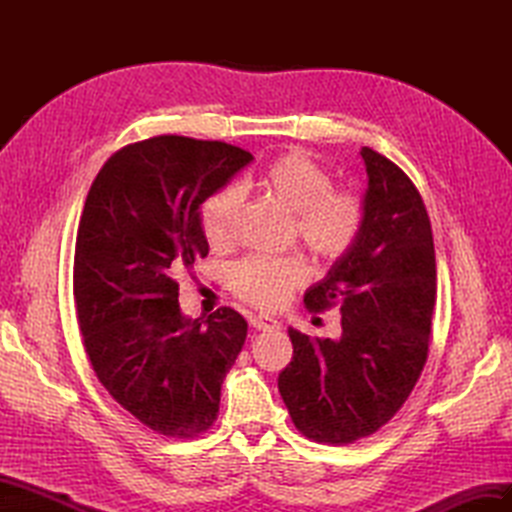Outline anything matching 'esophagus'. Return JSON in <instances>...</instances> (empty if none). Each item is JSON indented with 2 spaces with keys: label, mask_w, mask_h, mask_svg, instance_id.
<instances>
[{
  "label": "esophagus",
  "mask_w": 512,
  "mask_h": 512,
  "mask_svg": "<svg viewBox=\"0 0 512 512\" xmlns=\"http://www.w3.org/2000/svg\"><path fill=\"white\" fill-rule=\"evenodd\" d=\"M250 324L256 331H280V322L269 316H250Z\"/></svg>",
  "instance_id": "34e87169"
}]
</instances>
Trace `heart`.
Masks as SVG:
<instances>
[{
  "label": "heart",
  "mask_w": 512,
  "mask_h": 512,
  "mask_svg": "<svg viewBox=\"0 0 512 512\" xmlns=\"http://www.w3.org/2000/svg\"><path fill=\"white\" fill-rule=\"evenodd\" d=\"M258 188L292 213V235L322 262H339L361 241L367 205L352 190L335 188V179L320 162L301 149L273 158L256 179ZM243 192L228 185L205 200L200 228L215 250H226L237 239ZM309 280L303 256L256 254L232 269V290L260 309L282 307L294 288Z\"/></svg>",
  "instance_id": "heart-1"
}]
</instances>
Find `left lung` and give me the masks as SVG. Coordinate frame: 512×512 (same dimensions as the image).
Masks as SVG:
<instances>
[{"label": "left lung", "instance_id": "1", "mask_svg": "<svg viewBox=\"0 0 512 512\" xmlns=\"http://www.w3.org/2000/svg\"><path fill=\"white\" fill-rule=\"evenodd\" d=\"M367 224L354 250L305 292L309 312L339 305L342 337L288 329L292 361L277 378L294 427L324 444L376 433L406 404L427 363L436 252L410 177L363 147Z\"/></svg>", "mask_w": 512, "mask_h": 512}]
</instances>
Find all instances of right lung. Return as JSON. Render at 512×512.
I'll list each match as a JSON object with an SVG mask.
<instances>
[{
	"instance_id": "1",
	"label": "right lung",
	"mask_w": 512,
	"mask_h": 512,
	"mask_svg": "<svg viewBox=\"0 0 512 512\" xmlns=\"http://www.w3.org/2000/svg\"><path fill=\"white\" fill-rule=\"evenodd\" d=\"M252 160L222 141L153 136L115 151L85 200L72 277L85 352L108 395L166 438L215 423L245 344L232 307L185 318L177 277L209 254L198 207Z\"/></svg>"
}]
</instances>
